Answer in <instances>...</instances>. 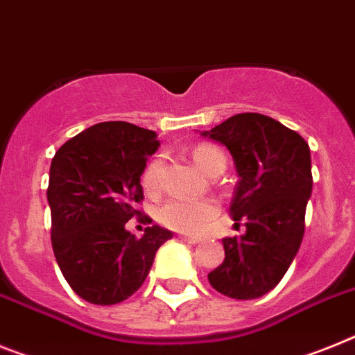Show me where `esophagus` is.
I'll return each mask as SVG.
<instances>
[{
  "mask_svg": "<svg viewBox=\"0 0 355 355\" xmlns=\"http://www.w3.org/2000/svg\"><path fill=\"white\" fill-rule=\"evenodd\" d=\"M184 242H189V244H198L199 239L198 237H189V235H180Z\"/></svg>",
  "mask_w": 355,
  "mask_h": 355,
  "instance_id": "1",
  "label": "esophagus"
}]
</instances>
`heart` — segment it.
<instances>
[{
    "label": "heart",
    "mask_w": 355,
    "mask_h": 355,
    "mask_svg": "<svg viewBox=\"0 0 355 355\" xmlns=\"http://www.w3.org/2000/svg\"><path fill=\"white\" fill-rule=\"evenodd\" d=\"M192 157L196 165L210 174L217 165H226L224 154L219 148L211 145L201 144L192 150ZM162 172L163 163L162 159H153L145 166L141 174V187L147 193H157L162 189ZM219 211V207L214 199H183L172 198L166 202H163L157 210V220L166 226L181 233H198L199 230L211 220Z\"/></svg>",
    "instance_id": "1"
}]
</instances>
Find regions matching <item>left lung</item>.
I'll return each instance as SVG.
<instances>
[{"label":"left lung","mask_w":355,"mask_h":355,"mask_svg":"<svg viewBox=\"0 0 355 355\" xmlns=\"http://www.w3.org/2000/svg\"><path fill=\"white\" fill-rule=\"evenodd\" d=\"M202 136L232 154L241 180L230 215L246 226L241 239H223L224 262L208 272V280L230 298H259L284 278L304 239L313 192L309 144L260 113L235 114Z\"/></svg>","instance_id":"1"}]
</instances>
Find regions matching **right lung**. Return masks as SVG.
Masks as SVG:
<instances>
[{
    "label": "right lung",
    "mask_w": 355,
    "mask_h": 355,
    "mask_svg": "<svg viewBox=\"0 0 355 355\" xmlns=\"http://www.w3.org/2000/svg\"><path fill=\"white\" fill-rule=\"evenodd\" d=\"M157 135L129 122H102L66 141L51 159L46 198L51 248L69 287L95 305L127 300L147 278L157 248L172 239L150 226L136 239L125 230L144 201L140 178Z\"/></svg>",
    "instance_id": "right-lung-1"
}]
</instances>
